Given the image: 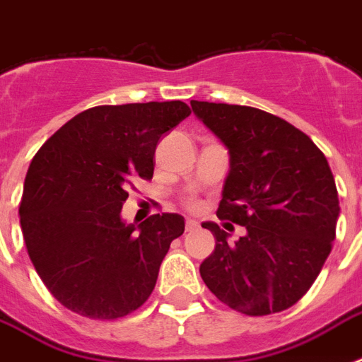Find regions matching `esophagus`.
Segmentation results:
<instances>
[{
    "label": "esophagus",
    "mask_w": 362,
    "mask_h": 362,
    "mask_svg": "<svg viewBox=\"0 0 362 362\" xmlns=\"http://www.w3.org/2000/svg\"><path fill=\"white\" fill-rule=\"evenodd\" d=\"M199 227V223L195 220H186V231H195Z\"/></svg>",
    "instance_id": "obj_1"
}]
</instances>
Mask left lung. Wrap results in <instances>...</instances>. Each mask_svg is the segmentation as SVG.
I'll list each match as a JSON object with an SVG mask.
<instances>
[{
	"mask_svg": "<svg viewBox=\"0 0 362 362\" xmlns=\"http://www.w3.org/2000/svg\"><path fill=\"white\" fill-rule=\"evenodd\" d=\"M193 115L229 152V175L218 218L246 227L229 242L216 238L201 278L229 308L269 315L300 300L315 281L337 237L340 214L334 176L308 135L264 110L192 101Z\"/></svg>",
	"mask_w": 362,
	"mask_h": 362,
	"instance_id": "1",
	"label": "left lung"
}]
</instances>
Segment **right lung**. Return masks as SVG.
<instances>
[{"mask_svg":"<svg viewBox=\"0 0 362 362\" xmlns=\"http://www.w3.org/2000/svg\"><path fill=\"white\" fill-rule=\"evenodd\" d=\"M182 101L103 105L71 118L48 139L24 180L25 247L56 300L90 320H118L144 304L180 214L125 223L131 180L152 178L159 139L189 116Z\"/></svg>","mask_w":362,"mask_h":362,"instance_id":"right-lung-1","label":"right lung"}]
</instances>
